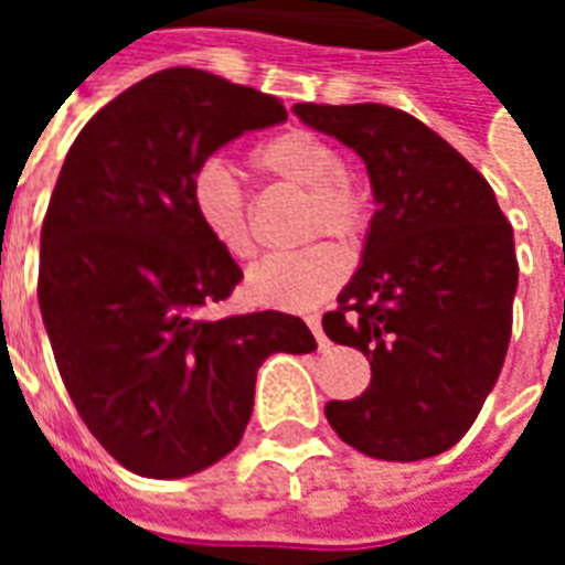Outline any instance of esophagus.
I'll return each instance as SVG.
<instances>
[{
	"label": "esophagus",
	"mask_w": 565,
	"mask_h": 565,
	"mask_svg": "<svg viewBox=\"0 0 565 565\" xmlns=\"http://www.w3.org/2000/svg\"><path fill=\"white\" fill-rule=\"evenodd\" d=\"M306 323L311 327V332H315V339H318L320 348H327V344H330V339L323 335V327H320V315H308Z\"/></svg>",
	"instance_id": "obj_1"
}]
</instances>
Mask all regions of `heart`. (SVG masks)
<instances>
[{
  "label": "heart",
  "mask_w": 565,
  "mask_h": 565,
  "mask_svg": "<svg viewBox=\"0 0 565 565\" xmlns=\"http://www.w3.org/2000/svg\"><path fill=\"white\" fill-rule=\"evenodd\" d=\"M254 169L284 184L306 190V235H335L354 242L369 223L366 190L344 172V160L335 145L308 129H284L259 141L250 153ZM190 211L214 245L226 257L245 259L254 250L247 193L233 169L221 160L199 162L186 184ZM342 250L330 242L278 250L263 257L247 271V294L263 306L311 308L344 281Z\"/></svg>",
  "instance_id": "b5f03b06"
}]
</instances>
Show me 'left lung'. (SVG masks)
<instances>
[{"label":"left lung","instance_id":"8db88e82","mask_svg":"<svg viewBox=\"0 0 565 565\" xmlns=\"http://www.w3.org/2000/svg\"><path fill=\"white\" fill-rule=\"evenodd\" d=\"M296 117L366 162L375 214L360 269L323 315L332 342L363 351L372 381L327 403L366 457L415 462L454 448L493 391L518 294L514 233L484 174L391 105L299 103Z\"/></svg>","mask_w":565,"mask_h":565}]
</instances>
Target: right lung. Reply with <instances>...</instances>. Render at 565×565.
Returning <instances> with one entry per match:
<instances>
[{
    "label": "right lung",
    "instance_id": "right-lung-1",
    "mask_svg": "<svg viewBox=\"0 0 565 565\" xmlns=\"http://www.w3.org/2000/svg\"><path fill=\"white\" fill-rule=\"evenodd\" d=\"M284 120L275 96L162 68L96 111L68 148L42 223L39 308L81 420L129 472L209 469L242 441L263 360L318 348L284 311L202 315L242 269L193 217L190 174Z\"/></svg>",
    "mask_w": 565,
    "mask_h": 565
}]
</instances>
